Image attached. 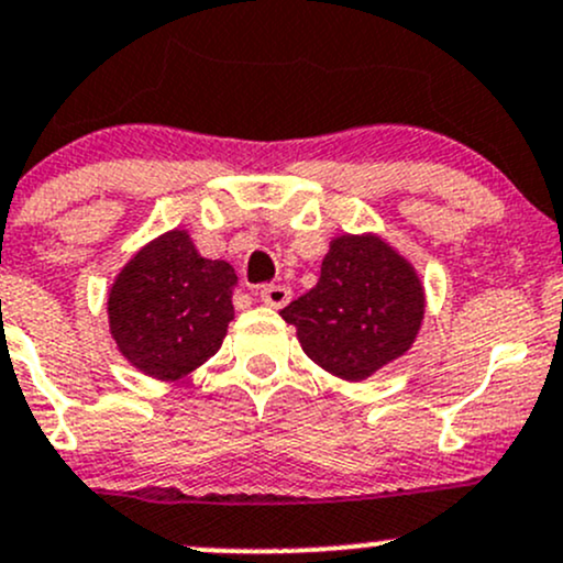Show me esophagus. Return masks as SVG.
<instances>
[{"instance_id":"esophagus-1","label":"esophagus","mask_w":563,"mask_h":563,"mask_svg":"<svg viewBox=\"0 0 563 563\" xmlns=\"http://www.w3.org/2000/svg\"><path fill=\"white\" fill-rule=\"evenodd\" d=\"M258 299H262L264 305L280 310V307H286L288 301H291V288L288 286H262L258 288Z\"/></svg>"}]
</instances>
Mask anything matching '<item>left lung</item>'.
Instances as JSON below:
<instances>
[{
    "instance_id": "1",
    "label": "left lung",
    "mask_w": 563,
    "mask_h": 563,
    "mask_svg": "<svg viewBox=\"0 0 563 563\" xmlns=\"http://www.w3.org/2000/svg\"><path fill=\"white\" fill-rule=\"evenodd\" d=\"M301 351L340 380L358 383L401 358L426 316L418 269L380 234H336L321 277L280 310Z\"/></svg>"
}]
</instances>
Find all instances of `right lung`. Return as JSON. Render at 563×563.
I'll list each match as a JSON object with an SVG mask.
<instances>
[{"label": "right lung", "mask_w": 563, "mask_h": 563, "mask_svg": "<svg viewBox=\"0 0 563 563\" xmlns=\"http://www.w3.org/2000/svg\"><path fill=\"white\" fill-rule=\"evenodd\" d=\"M234 286V266L199 256L186 229L158 234L112 280L110 336L142 375L180 380L221 347Z\"/></svg>", "instance_id": "add662e5"}]
</instances>
